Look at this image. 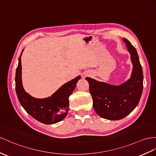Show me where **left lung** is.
<instances>
[{
    "label": "left lung",
    "mask_w": 156,
    "mask_h": 156,
    "mask_svg": "<svg viewBox=\"0 0 156 156\" xmlns=\"http://www.w3.org/2000/svg\"><path fill=\"white\" fill-rule=\"evenodd\" d=\"M130 54L133 69L130 78L120 85H113L90 77L89 92L93 108L98 116L110 120H117L128 115L138 105L143 90V72L136 48L123 38Z\"/></svg>",
    "instance_id": "1"
}]
</instances>
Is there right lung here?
Returning <instances> with one entry per match:
<instances>
[{
  "instance_id": "1",
  "label": "right lung",
  "mask_w": 156,
  "mask_h": 156,
  "mask_svg": "<svg viewBox=\"0 0 156 156\" xmlns=\"http://www.w3.org/2000/svg\"><path fill=\"white\" fill-rule=\"evenodd\" d=\"M18 59L16 71V92L18 101L29 115L39 122L45 124H52L63 120L69 111V97L74 90L81 76L65 83L51 97L44 98L33 97L26 93L22 81L21 56Z\"/></svg>"
}]
</instances>
